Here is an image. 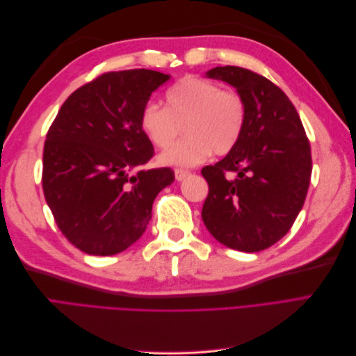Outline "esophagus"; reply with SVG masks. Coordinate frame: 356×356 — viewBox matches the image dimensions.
<instances>
[{
	"mask_svg": "<svg viewBox=\"0 0 356 356\" xmlns=\"http://www.w3.org/2000/svg\"><path fill=\"white\" fill-rule=\"evenodd\" d=\"M190 175V170H186V169H175V178L177 181H182L186 177Z\"/></svg>",
	"mask_w": 356,
	"mask_h": 356,
	"instance_id": "obj_1",
	"label": "esophagus"
}]
</instances>
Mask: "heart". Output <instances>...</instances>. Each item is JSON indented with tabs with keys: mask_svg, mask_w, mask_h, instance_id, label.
Segmentation results:
<instances>
[{
	"mask_svg": "<svg viewBox=\"0 0 356 356\" xmlns=\"http://www.w3.org/2000/svg\"><path fill=\"white\" fill-rule=\"evenodd\" d=\"M166 106L144 104L139 126L148 141L165 148L181 128L186 134L159 156L161 165L195 166L209 156H224L238 145L246 126V104L232 89L199 79L184 77L166 90Z\"/></svg>",
	"mask_w": 356,
	"mask_h": 356,
	"instance_id": "heart-1",
	"label": "heart"
}]
</instances>
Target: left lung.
Wrapping results in <instances>:
<instances>
[{
  "mask_svg": "<svg viewBox=\"0 0 356 356\" xmlns=\"http://www.w3.org/2000/svg\"><path fill=\"white\" fill-rule=\"evenodd\" d=\"M208 77L242 95L246 126L227 156L202 169L209 187L202 220L232 250L263 251L284 238L303 208L312 175L309 139L293 102L263 75L227 65Z\"/></svg>",
  "mask_w": 356,
  "mask_h": 356,
  "instance_id": "1",
  "label": "left lung"
}]
</instances>
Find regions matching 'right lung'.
Instances as JSON below:
<instances>
[{
  "label": "right lung",
  "mask_w": 356,
  "mask_h": 356,
  "mask_svg": "<svg viewBox=\"0 0 356 356\" xmlns=\"http://www.w3.org/2000/svg\"><path fill=\"white\" fill-rule=\"evenodd\" d=\"M168 80L144 68L101 74L68 96L49 127L42 191L62 234L86 254L135 243L156 196L175 179L170 168L143 169L154 147L139 126L144 104Z\"/></svg>",
  "instance_id": "1"
}]
</instances>
